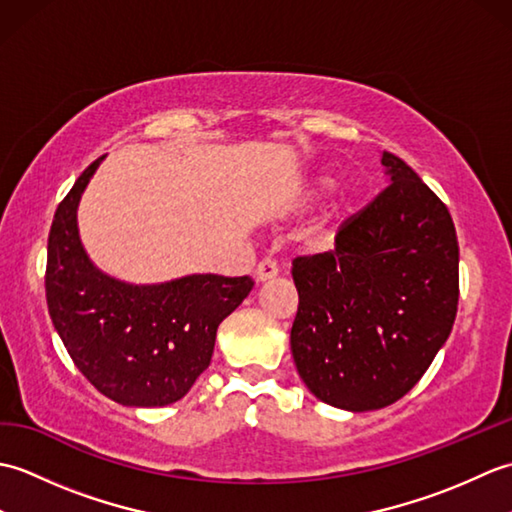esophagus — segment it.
Wrapping results in <instances>:
<instances>
[{
	"label": "esophagus",
	"instance_id": "esophagus-1",
	"mask_svg": "<svg viewBox=\"0 0 512 512\" xmlns=\"http://www.w3.org/2000/svg\"><path fill=\"white\" fill-rule=\"evenodd\" d=\"M277 275H279V268H277V262H273V259H264V262H259V266L255 270L257 281H270V279H275Z\"/></svg>",
	"mask_w": 512,
	"mask_h": 512
}]
</instances>
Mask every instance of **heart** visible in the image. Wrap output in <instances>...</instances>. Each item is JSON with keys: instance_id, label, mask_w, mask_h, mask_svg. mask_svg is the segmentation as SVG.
Returning <instances> with one entry per match:
<instances>
[{"instance_id": "1", "label": "heart", "mask_w": 512, "mask_h": 512, "mask_svg": "<svg viewBox=\"0 0 512 512\" xmlns=\"http://www.w3.org/2000/svg\"><path fill=\"white\" fill-rule=\"evenodd\" d=\"M330 187V178H314L310 184L306 193H303L301 198V206H310L317 202L321 195L325 193V189ZM341 217H343V202H336L332 206V211L323 217V220L319 222V226L314 228L312 235H310V242L312 246L317 248H325L330 246L334 239H336V233H339V226H341Z\"/></svg>"}]
</instances>
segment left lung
Listing matches in <instances>:
<instances>
[{
  "instance_id": "8db88e82",
  "label": "left lung",
  "mask_w": 512,
  "mask_h": 512,
  "mask_svg": "<svg viewBox=\"0 0 512 512\" xmlns=\"http://www.w3.org/2000/svg\"><path fill=\"white\" fill-rule=\"evenodd\" d=\"M389 187L347 220L330 253L297 257L292 358L319 400L383 409L447 343L460 297L449 209L405 160L383 151Z\"/></svg>"
}]
</instances>
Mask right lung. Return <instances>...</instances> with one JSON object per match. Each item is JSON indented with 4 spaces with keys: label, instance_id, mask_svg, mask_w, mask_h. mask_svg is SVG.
Returning a JSON list of instances; mask_svg holds the SVG:
<instances>
[{
    "label": "right lung",
    "instance_id": "1",
    "mask_svg": "<svg viewBox=\"0 0 512 512\" xmlns=\"http://www.w3.org/2000/svg\"><path fill=\"white\" fill-rule=\"evenodd\" d=\"M105 156L74 182L48 237L46 299L54 330L79 372L125 407L180 400L211 363L217 325L253 290L250 277L187 275L127 284L85 253L76 211Z\"/></svg>",
    "mask_w": 512,
    "mask_h": 512
}]
</instances>
